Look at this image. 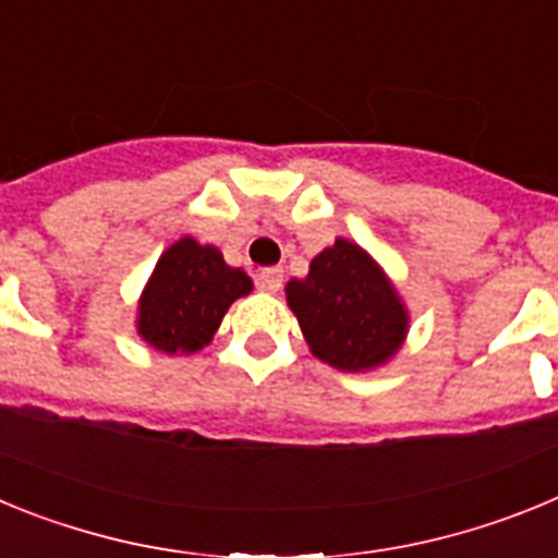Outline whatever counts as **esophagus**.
<instances>
[{
    "label": "esophagus",
    "mask_w": 558,
    "mask_h": 558,
    "mask_svg": "<svg viewBox=\"0 0 558 558\" xmlns=\"http://www.w3.org/2000/svg\"><path fill=\"white\" fill-rule=\"evenodd\" d=\"M282 282H284L282 268H263L259 274H256V284H259V290H265V293H279V290H282Z\"/></svg>",
    "instance_id": "1"
}]
</instances>
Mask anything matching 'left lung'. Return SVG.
<instances>
[{
    "mask_svg": "<svg viewBox=\"0 0 558 558\" xmlns=\"http://www.w3.org/2000/svg\"><path fill=\"white\" fill-rule=\"evenodd\" d=\"M310 352L338 372H377L405 347L411 315L383 265L338 236L313 256L304 279L284 284Z\"/></svg>",
    "mask_w": 558,
    "mask_h": 558,
    "instance_id": "1",
    "label": "left lung"
}]
</instances>
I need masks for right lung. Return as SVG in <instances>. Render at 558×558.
<instances>
[{
	"label": "right lung",
	"instance_id": "obj_1",
	"mask_svg": "<svg viewBox=\"0 0 558 558\" xmlns=\"http://www.w3.org/2000/svg\"><path fill=\"white\" fill-rule=\"evenodd\" d=\"M254 290L243 268H231L218 245L181 236L167 245L136 304V335L156 352L195 354L209 347L223 315Z\"/></svg>",
	"mask_w": 558,
	"mask_h": 558
}]
</instances>
